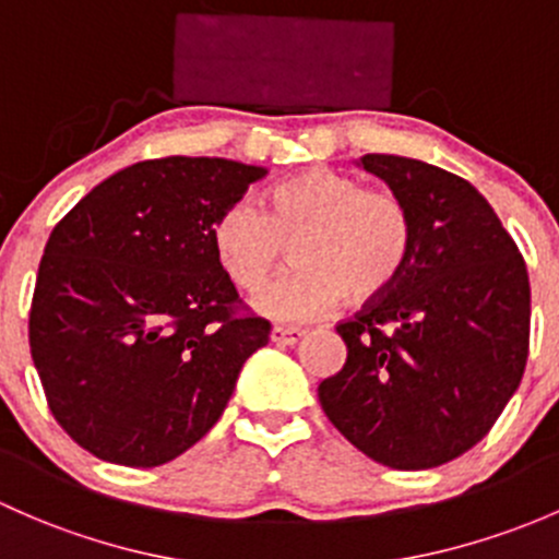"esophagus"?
<instances>
[{"mask_svg":"<svg viewBox=\"0 0 559 559\" xmlns=\"http://www.w3.org/2000/svg\"><path fill=\"white\" fill-rule=\"evenodd\" d=\"M302 329H289V326H273V332H270V340H273L275 345H295L302 340Z\"/></svg>","mask_w":559,"mask_h":559,"instance_id":"1","label":"esophagus"}]
</instances>
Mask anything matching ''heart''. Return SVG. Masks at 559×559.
Instances as JSON below:
<instances>
[{
    "label": "heart",
    "instance_id": "heart-1",
    "mask_svg": "<svg viewBox=\"0 0 559 559\" xmlns=\"http://www.w3.org/2000/svg\"><path fill=\"white\" fill-rule=\"evenodd\" d=\"M219 267L238 289L257 292L295 246L297 270L254 299L275 321H310L340 297L369 302L385 295L413 249L407 205L388 190H367L334 168L313 166L270 187L264 211L235 201L211 225Z\"/></svg>",
    "mask_w": 559,
    "mask_h": 559
}]
</instances>
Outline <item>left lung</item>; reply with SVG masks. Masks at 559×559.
Instances as JSON below:
<instances>
[{
  "instance_id": "1",
  "label": "left lung",
  "mask_w": 559,
  "mask_h": 559,
  "mask_svg": "<svg viewBox=\"0 0 559 559\" xmlns=\"http://www.w3.org/2000/svg\"><path fill=\"white\" fill-rule=\"evenodd\" d=\"M361 166L407 205L413 249L396 284L337 324L348 358L319 402L364 455L418 472L472 450L512 399L531 345V281L466 179L396 155Z\"/></svg>"
}]
</instances>
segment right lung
I'll use <instances>...</instances> for the list:
<instances>
[{"label": "right lung", "instance_id": "add662e5", "mask_svg": "<svg viewBox=\"0 0 559 559\" xmlns=\"http://www.w3.org/2000/svg\"><path fill=\"white\" fill-rule=\"evenodd\" d=\"M264 168L157 157L109 176L52 227L28 345L58 426L102 461H174L225 413L267 345L211 246V225Z\"/></svg>", "mask_w": 559, "mask_h": 559}]
</instances>
